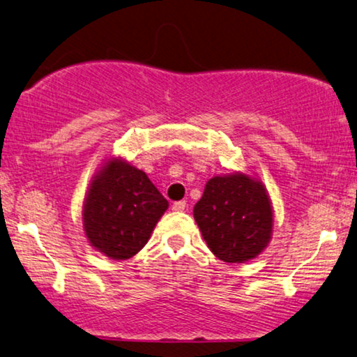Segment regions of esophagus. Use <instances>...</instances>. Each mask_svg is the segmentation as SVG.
I'll return each mask as SVG.
<instances>
[{"mask_svg":"<svg viewBox=\"0 0 357 357\" xmlns=\"http://www.w3.org/2000/svg\"><path fill=\"white\" fill-rule=\"evenodd\" d=\"M186 201H178V202H174L173 204V211H176V212H183L184 209H186Z\"/></svg>","mask_w":357,"mask_h":357,"instance_id":"esophagus-1","label":"esophagus"}]
</instances>
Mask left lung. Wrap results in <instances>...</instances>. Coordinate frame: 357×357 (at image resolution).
<instances>
[{
	"mask_svg": "<svg viewBox=\"0 0 357 357\" xmlns=\"http://www.w3.org/2000/svg\"><path fill=\"white\" fill-rule=\"evenodd\" d=\"M192 214L212 254L227 264L254 260L272 241V199L257 176L242 171L214 176Z\"/></svg>",
	"mask_w": 357,
	"mask_h": 357,
	"instance_id": "obj_1",
	"label": "left lung"
}]
</instances>
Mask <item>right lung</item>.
<instances>
[{
    "label": "right lung",
    "instance_id": "right-lung-1",
    "mask_svg": "<svg viewBox=\"0 0 357 357\" xmlns=\"http://www.w3.org/2000/svg\"><path fill=\"white\" fill-rule=\"evenodd\" d=\"M168 206L145 171L135 168L125 158L110 156L92 176L85 194V237L108 259H132L150 241Z\"/></svg>",
    "mask_w": 357,
    "mask_h": 357
}]
</instances>
